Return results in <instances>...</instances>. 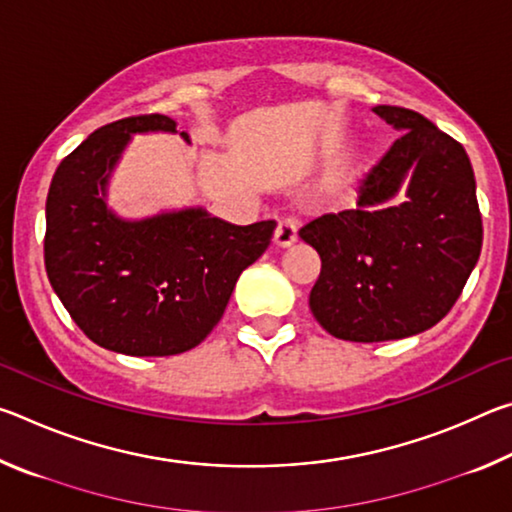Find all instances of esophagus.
Masks as SVG:
<instances>
[{"label": "esophagus", "instance_id": "34e87169", "mask_svg": "<svg viewBox=\"0 0 512 512\" xmlns=\"http://www.w3.org/2000/svg\"><path fill=\"white\" fill-rule=\"evenodd\" d=\"M296 239H298V225L291 219V216H284V219L277 221V228H275V244L277 246L287 248Z\"/></svg>", "mask_w": 512, "mask_h": 512}]
</instances>
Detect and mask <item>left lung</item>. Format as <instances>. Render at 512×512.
Segmentation results:
<instances>
[{
	"label": "left lung",
	"instance_id": "8db88e82",
	"mask_svg": "<svg viewBox=\"0 0 512 512\" xmlns=\"http://www.w3.org/2000/svg\"><path fill=\"white\" fill-rule=\"evenodd\" d=\"M404 131L359 185L357 210L300 228L320 255L311 314L343 341L406 339L443 320L479 262L483 223L470 158L420 112L377 106ZM414 169L410 201L379 208Z\"/></svg>",
	"mask_w": 512,
	"mask_h": 512
}]
</instances>
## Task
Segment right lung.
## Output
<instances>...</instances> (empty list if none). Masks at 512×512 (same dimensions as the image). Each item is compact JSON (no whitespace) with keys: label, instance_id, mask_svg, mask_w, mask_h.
<instances>
[{"label":"right lung","instance_id":"obj_1","mask_svg":"<svg viewBox=\"0 0 512 512\" xmlns=\"http://www.w3.org/2000/svg\"><path fill=\"white\" fill-rule=\"evenodd\" d=\"M144 131L176 133V121H112L58 164L47 194L45 268L90 341L131 357H171L216 327L241 271L271 244L275 221L232 225L205 210L117 219L99 192L128 137Z\"/></svg>","mask_w":512,"mask_h":512}]
</instances>
